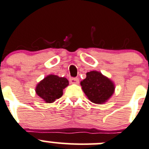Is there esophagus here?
<instances>
[{
    "label": "esophagus",
    "mask_w": 149,
    "mask_h": 149,
    "mask_svg": "<svg viewBox=\"0 0 149 149\" xmlns=\"http://www.w3.org/2000/svg\"><path fill=\"white\" fill-rule=\"evenodd\" d=\"M70 82L72 84H78L79 83V79L75 77H71L70 78Z\"/></svg>",
    "instance_id": "34e87169"
}]
</instances>
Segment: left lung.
<instances>
[{"mask_svg":"<svg viewBox=\"0 0 149 149\" xmlns=\"http://www.w3.org/2000/svg\"><path fill=\"white\" fill-rule=\"evenodd\" d=\"M80 85L88 99L96 104L107 102L115 89L111 79L97 71L87 73L86 78L81 81Z\"/></svg>","mask_w":149,"mask_h":149,"instance_id":"obj_1","label":"left lung"}]
</instances>
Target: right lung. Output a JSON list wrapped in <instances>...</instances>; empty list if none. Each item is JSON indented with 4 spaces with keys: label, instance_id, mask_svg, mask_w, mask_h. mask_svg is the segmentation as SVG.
<instances>
[{
    "label": "right lung",
    "instance_id": "add662e5",
    "mask_svg": "<svg viewBox=\"0 0 149 149\" xmlns=\"http://www.w3.org/2000/svg\"><path fill=\"white\" fill-rule=\"evenodd\" d=\"M68 85L67 78L50 74L37 85L35 92L46 103H53L62 96L63 90Z\"/></svg>",
    "mask_w": 149,
    "mask_h": 149
}]
</instances>
